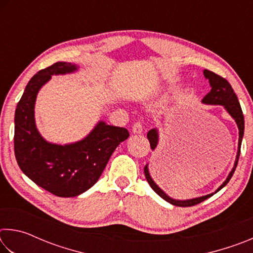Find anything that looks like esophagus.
I'll return each mask as SVG.
<instances>
[{
  "label": "esophagus",
  "mask_w": 253,
  "mask_h": 253,
  "mask_svg": "<svg viewBox=\"0 0 253 253\" xmlns=\"http://www.w3.org/2000/svg\"><path fill=\"white\" fill-rule=\"evenodd\" d=\"M131 130L134 134H142L143 132V124L142 122H136L134 125H132Z\"/></svg>",
  "instance_id": "obj_1"
}]
</instances>
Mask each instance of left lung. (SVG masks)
Wrapping results in <instances>:
<instances>
[{"mask_svg":"<svg viewBox=\"0 0 253 253\" xmlns=\"http://www.w3.org/2000/svg\"><path fill=\"white\" fill-rule=\"evenodd\" d=\"M203 72H204L205 78L209 79V81H210V84H211V90H210L208 95L204 96L202 101L204 102V104L224 106V108L228 110V113L231 115V116H232V118L234 119L235 123H237L238 128H239V147H238L237 158H235V163H234V168L230 172L229 176L225 179L224 183L222 184V185L216 190V192H219L221 188H223L226 184L229 183V181L231 179V177H232V175L234 173L235 168H237V165H238L240 152H241L242 137H243V132H245V117H243V113H242L241 106H240V102L238 100V97H237V95H235V92L232 89V87H231V84H229V81L224 79L223 77L214 74V72L210 71V70L205 69ZM147 138L149 140V144H151V148L155 149V147L157 146V142H158L157 130L156 129L149 130L147 132ZM144 173H145V177H146L148 184L151 185L153 190L155 191L162 199L168 201L169 203L175 205V207H182V208L193 207V205L203 202V201H205L207 199H209L210 196L213 195V194H209L205 196H201V198L186 200V201L173 200V199H170L169 195H166L164 192H163L161 188L156 185L155 182L153 181L151 175H149L147 165L144 168Z\"/></svg>","mask_w":253,"mask_h":253,"instance_id":"8db88e82","label":"left lung"}]
</instances>
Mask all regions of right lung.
<instances>
[{
  "label": "right lung",
  "mask_w": 253,
  "mask_h": 253,
  "mask_svg": "<svg viewBox=\"0 0 253 253\" xmlns=\"http://www.w3.org/2000/svg\"><path fill=\"white\" fill-rule=\"evenodd\" d=\"M77 70L69 62H55L34 75L18 102L14 118V154L22 172L59 198H72L89 190L104 172L111 154L129 137L124 127L100 122L84 139L70 145L45 142L34 123L39 89L52 75Z\"/></svg>",
  "instance_id": "obj_1"
}]
</instances>
